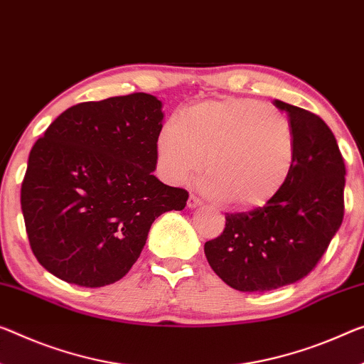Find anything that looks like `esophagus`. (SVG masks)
Masks as SVG:
<instances>
[{"mask_svg":"<svg viewBox=\"0 0 364 364\" xmlns=\"http://www.w3.org/2000/svg\"><path fill=\"white\" fill-rule=\"evenodd\" d=\"M200 205H201V200L197 197V195H192V193H190L188 201H187V206H188V208H197V206H200Z\"/></svg>","mask_w":364,"mask_h":364,"instance_id":"1","label":"esophagus"}]
</instances>
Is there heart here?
<instances>
[{
	"label": "heart",
	"instance_id": "1",
	"mask_svg": "<svg viewBox=\"0 0 364 364\" xmlns=\"http://www.w3.org/2000/svg\"><path fill=\"white\" fill-rule=\"evenodd\" d=\"M158 164L182 183L205 167L201 188L237 210L267 205L293 172L296 136L289 117L260 100L228 97L178 112L161 127Z\"/></svg>",
	"mask_w": 364,
	"mask_h": 364
}]
</instances>
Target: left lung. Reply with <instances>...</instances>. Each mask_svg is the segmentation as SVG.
Instances as JSON below:
<instances>
[{"label":"left lung","instance_id":"1","mask_svg":"<svg viewBox=\"0 0 364 364\" xmlns=\"http://www.w3.org/2000/svg\"><path fill=\"white\" fill-rule=\"evenodd\" d=\"M296 136V159L275 198L249 213H228L220 236L205 242L210 267L239 291L277 289L314 270L343 221L345 163L321 117L275 100Z\"/></svg>","mask_w":364,"mask_h":364}]
</instances>
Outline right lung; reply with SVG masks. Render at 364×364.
<instances>
[{
  "mask_svg": "<svg viewBox=\"0 0 364 364\" xmlns=\"http://www.w3.org/2000/svg\"><path fill=\"white\" fill-rule=\"evenodd\" d=\"M161 100L146 92L66 109L33 144L21 208L33 255L66 283L99 288L124 278L166 211L188 192L153 176Z\"/></svg>",
  "mask_w": 364,
  "mask_h": 364,
  "instance_id": "right-lung-1",
  "label": "right lung"
}]
</instances>
